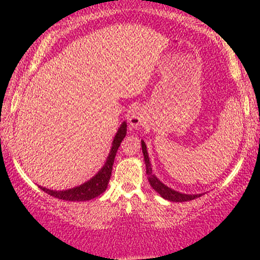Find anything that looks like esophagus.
Wrapping results in <instances>:
<instances>
[{
	"label": "esophagus",
	"instance_id": "obj_1",
	"mask_svg": "<svg viewBox=\"0 0 260 260\" xmlns=\"http://www.w3.org/2000/svg\"><path fill=\"white\" fill-rule=\"evenodd\" d=\"M128 122L133 128H137L139 126H142L143 122H144V116L143 113L139 111V110L133 109L132 111L129 112V117H128Z\"/></svg>",
	"mask_w": 260,
	"mask_h": 260
}]
</instances>
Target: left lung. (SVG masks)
I'll use <instances>...</instances> for the list:
<instances>
[{
  "label": "left lung",
  "instance_id": "1",
  "mask_svg": "<svg viewBox=\"0 0 260 260\" xmlns=\"http://www.w3.org/2000/svg\"><path fill=\"white\" fill-rule=\"evenodd\" d=\"M142 150L143 155H144V161H145V168H147V175H148V181L150 183V186L153 187L155 192H157L164 199H168L170 202H188L193 201V199L199 198L203 194H186V193H180L177 190L172 189L164 184L159 178L153 174V170H151V164L149 160V154L147 150V145H145L144 140H142Z\"/></svg>",
  "mask_w": 260,
  "mask_h": 260
}]
</instances>
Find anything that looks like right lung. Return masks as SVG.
Returning a JSON list of instances; mask_svg holds the SVG:
<instances>
[{"label": "right lung", "instance_id": "add662e5", "mask_svg": "<svg viewBox=\"0 0 260 260\" xmlns=\"http://www.w3.org/2000/svg\"><path fill=\"white\" fill-rule=\"evenodd\" d=\"M127 134V123L126 121L122 122V124L118 128L117 133H116L115 138H113L111 150H110L109 156H107L106 162L104 164V166L99 170L96 175L92 176L89 181L84 182L80 186H77L71 189L66 190H53V189H47L45 187H40V189H43L44 192H46L47 194L55 197V198L62 199V201H68V202H85L90 201V199L96 198L98 196L103 194L106 190L107 183H109L110 177H111L112 172V165L113 161H115L116 153H117L118 148H120L121 142L123 140L124 137Z\"/></svg>", "mask_w": 260, "mask_h": 260}]
</instances>
